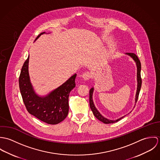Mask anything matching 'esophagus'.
<instances>
[{"instance_id": "1", "label": "esophagus", "mask_w": 160, "mask_h": 160, "mask_svg": "<svg viewBox=\"0 0 160 160\" xmlns=\"http://www.w3.org/2000/svg\"><path fill=\"white\" fill-rule=\"evenodd\" d=\"M82 78H84V80H86V81H87V80H89L90 78H91V73H90V72H89V71H87V72H85L83 74H82Z\"/></svg>"}]
</instances>
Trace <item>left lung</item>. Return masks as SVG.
<instances>
[{
	"mask_svg": "<svg viewBox=\"0 0 160 160\" xmlns=\"http://www.w3.org/2000/svg\"><path fill=\"white\" fill-rule=\"evenodd\" d=\"M126 55L130 56L136 62V66H137V91H136V98H135V103H136L137 100H138V95H139V92L141 89V86H142V79H141V76H140V71H141V63L140 60H138L137 55L134 53H126ZM94 88H92L90 89L89 91V103H90V107L91 109L93 114V115L100 121H102V122L105 123V124H111V123H114L116 122H118V121H119L120 119H121L122 118H124L126 115L116 119V120H112V119H109L105 117H104L103 116H102L100 114V113L98 111V110L96 108L93 101V92ZM135 107V106H134ZM130 112V113H131Z\"/></svg>",
	"mask_w": 160,
	"mask_h": 160,
	"instance_id": "8db88e82",
	"label": "left lung"
}]
</instances>
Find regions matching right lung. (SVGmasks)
I'll return each instance as SVG.
<instances>
[{
    "label": "right lung",
    "instance_id": "right-lung-1",
    "mask_svg": "<svg viewBox=\"0 0 160 160\" xmlns=\"http://www.w3.org/2000/svg\"><path fill=\"white\" fill-rule=\"evenodd\" d=\"M45 33L41 32L35 41ZM29 58V56L23 64L19 78L20 90L25 107L30 114L41 121L49 124H58L68 113L69 94L75 88L76 74L47 95L41 96L36 93L31 82L28 71Z\"/></svg>",
    "mask_w": 160,
    "mask_h": 160
}]
</instances>
